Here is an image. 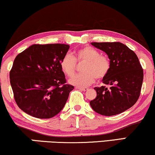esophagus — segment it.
Here are the masks:
<instances>
[{
    "label": "esophagus",
    "mask_w": 155,
    "mask_h": 155,
    "mask_svg": "<svg viewBox=\"0 0 155 155\" xmlns=\"http://www.w3.org/2000/svg\"><path fill=\"white\" fill-rule=\"evenodd\" d=\"M76 88L77 89H80V90L81 91H88V88H86V87H79V86H77L76 87Z\"/></svg>",
    "instance_id": "1"
}]
</instances>
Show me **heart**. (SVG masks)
I'll use <instances>...</instances> for the list:
<instances>
[{
	"instance_id": "b5f03b06",
	"label": "heart",
	"mask_w": 155,
	"mask_h": 155,
	"mask_svg": "<svg viewBox=\"0 0 155 155\" xmlns=\"http://www.w3.org/2000/svg\"><path fill=\"white\" fill-rule=\"evenodd\" d=\"M77 62H85L82 67L84 73L76 75L69 79L71 84L78 86H89L95 81V78L101 80L107 75L111 67L109 57L100 54L97 50L86 46L77 50L74 57L66 54L60 61L62 71L67 77H71L75 74Z\"/></svg>"
}]
</instances>
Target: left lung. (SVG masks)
I'll return each instance as SVG.
<instances>
[{
  "mask_svg": "<svg viewBox=\"0 0 155 155\" xmlns=\"http://www.w3.org/2000/svg\"><path fill=\"white\" fill-rule=\"evenodd\" d=\"M108 55L111 67L103 84L95 87L97 96L90 104L95 112L113 116L127 110L139 98L143 81V69L138 57L126 45L119 42L91 43Z\"/></svg>",
  "mask_w": 155,
  "mask_h": 155,
  "instance_id": "left-lung-1",
  "label": "left lung"
}]
</instances>
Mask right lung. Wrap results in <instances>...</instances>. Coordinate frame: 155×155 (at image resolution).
Returning a JSON list of instances; mask_svg holds the SVG:
<instances>
[{"label":"right lung","mask_w":155,"mask_h":155,"mask_svg":"<svg viewBox=\"0 0 155 155\" xmlns=\"http://www.w3.org/2000/svg\"><path fill=\"white\" fill-rule=\"evenodd\" d=\"M69 45L34 44L18 54L10 71L14 98L23 112L50 119L62 110L74 86L66 84L60 61Z\"/></svg>","instance_id":"obj_1"}]
</instances>
